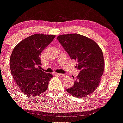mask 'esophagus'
I'll use <instances>...</instances> for the list:
<instances>
[{
    "label": "esophagus",
    "instance_id": "1",
    "mask_svg": "<svg viewBox=\"0 0 123 123\" xmlns=\"http://www.w3.org/2000/svg\"><path fill=\"white\" fill-rule=\"evenodd\" d=\"M56 74L57 75H58V76H59V77H61V78H64V77H65V74H58V73H56Z\"/></svg>",
    "mask_w": 123,
    "mask_h": 123
}]
</instances>
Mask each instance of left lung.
<instances>
[{"mask_svg": "<svg viewBox=\"0 0 123 123\" xmlns=\"http://www.w3.org/2000/svg\"><path fill=\"white\" fill-rule=\"evenodd\" d=\"M57 39L71 59L76 61V67L80 70L73 86L67 92L80 98L92 93L99 85L104 71V58L100 47L93 40L79 34H63Z\"/></svg>", "mask_w": 123, "mask_h": 123, "instance_id": "8db88e82", "label": "left lung"}]
</instances>
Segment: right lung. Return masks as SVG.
I'll return each instance as SVG.
<instances>
[{"instance_id": "obj_1", "label": "right lung", "mask_w": 123, "mask_h": 123, "mask_svg": "<svg viewBox=\"0 0 123 123\" xmlns=\"http://www.w3.org/2000/svg\"><path fill=\"white\" fill-rule=\"evenodd\" d=\"M55 37L49 34H33L13 48L10 57V68L13 79L23 93L38 96L48 89L53 75L40 69L42 65L40 56Z\"/></svg>"}]
</instances>
